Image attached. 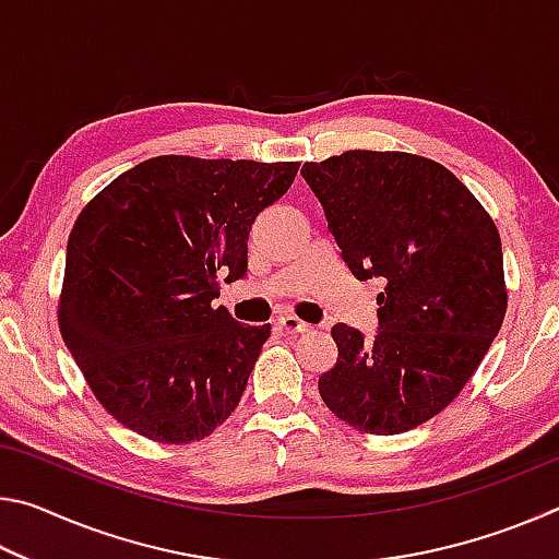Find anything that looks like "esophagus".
<instances>
[{
  "label": "esophagus",
  "instance_id": "esophagus-1",
  "mask_svg": "<svg viewBox=\"0 0 559 559\" xmlns=\"http://www.w3.org/2000/svg\"><path fill=\"white\" fill-rule=\"evenodd\" d=\"M276 325L283 330V333H288V335L308 333V330H310V325L306 323V320H300L296 316H283V318H278Z\"/></svg>",
  "mask_w": 559,
  "mask_h": 559
}]
</instances>
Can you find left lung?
I'll list each match as a JSON object with an SVG mask.
<instances>
[{
	"mask_svg": "<svg viewBox=\"0 0 559 559\" xmlns=\"http://www.w3.org/2000/svg\"><path fill=\"white\" fill-rule=\"evenodd\" d=\"M302 179L357 281L382 278L377 333L337 323L328 409L370 433H402L453 402L506 316L500 236L466 185L433 159L349 150Z\"/></svg>",
	"mask_w": 559,
	"mask_h": 559,
	"instance_id": "obj_1",
	"label": "left lung"
}]
</instances>
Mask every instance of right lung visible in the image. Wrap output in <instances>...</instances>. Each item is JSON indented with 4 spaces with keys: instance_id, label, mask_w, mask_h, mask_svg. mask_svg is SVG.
Wrapping results in <instances>:
<instances>
[{
    "instance_id": "1",
    "label": "right lung",
    "mask_w": 559,
    "mask_h": 559,
    "mask_svg": "<svg viewBox=\"0 0 559 559\" xmlns=\"http://www.w3.org/2000/svg\"><path fill=\"white\" fill-rule=\"evenodd\" d=\"M298 163L145 159L75 219L59 325L98 402L163 443L200 441L229 416L271 325L212 308L249 271V234Z\"/></svg>"
}]
</instances>
